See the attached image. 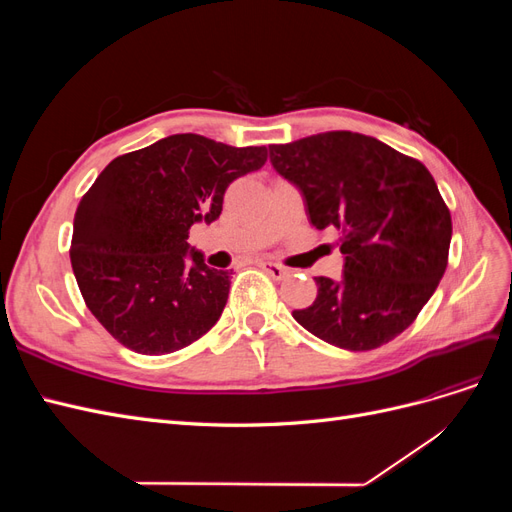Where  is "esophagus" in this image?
I'll use <instances>...</instances> for the list:
<instances>
[{"mask_svg":"<svg viewBox=\"0 0 512 512\" xmlns=\"http://www.w3.org/2000/svg\"><path fill=\"white\" fill-rule=\"evenodd\" d=\"M260 269L265 271V273H269L273 280H277V282L288 280V277H290V269L277 265V262H260Z\"/></svg>","mask_w":512,"mask_h":512,"instance_id":"obj_1","label":"esophagus"}]
</instances>
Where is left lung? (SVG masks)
<instances>
[{
    "instance_id": "1",
    "label": "left lung",
    "mask_w": 512,
    "mask_h": 512,
    "mask_svg": "<svg viewBox=\"0 0 512 512\" xmlns=\"http://www.w3.org/2000/svg\"><path fill=\"white\" fill-rule=\"evenodd\" d=\"M271 164L305 196L309 222L335 228L342 282L292 316L352 352L389 344L416 320L448 265L453 222L429 170L374 136L335 130L269 145Z\"/></svg>"
}]
</instances>
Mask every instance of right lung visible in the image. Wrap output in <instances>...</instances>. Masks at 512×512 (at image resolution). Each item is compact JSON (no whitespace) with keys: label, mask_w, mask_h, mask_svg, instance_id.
Returning a JSON list of instances; mask_svg holds the SVG:
<instances>
[{"label":"right lung","mask_w":512,"mask_h":512,"mask_svg":"<svg viewBox=\"0 0 512 512\" xmlns=\"http://www.w3.org/2000/svg\"><path fill=\"white\" fill-rule=\"evenodd\" d=\"M267 156L265 147L173 134L98 175L74 213L70 262L89 312L121 346L170 354L218 322L230 271L190 252V228L220 218L228 185Z\"/></svg>","instance_id":"obj_1"}]
</instances>
